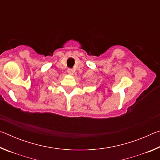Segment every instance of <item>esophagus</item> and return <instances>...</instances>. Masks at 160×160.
Wrapping results in <instances>:
<instances>
[{
	"mask_svg": "<svg viewBox=\"0 0 160 160\" xmlns=\"http://www.w3.org/2000/svg\"><path fill=\"white\" fill-rule=\"evenodd\" d=\"M68 73L70 75H72V73H73V70H72V69H71V68L68 69Z\"/></svg>",
	"mask_w": 160,
	"mask_h": 160,
	"instance_id": "obj_1",
	"label": "esophagus"
}]
</instances>
